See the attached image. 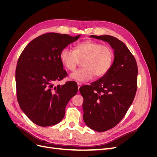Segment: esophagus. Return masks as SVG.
Listing matches in <instances>:
<instances>
[{
	"label": "esophagus",
	"mask_w": 157,
	"mask_h": 157,
	"mask_svg": "<svg viewBox=\"0 0 157 157\" xmlns=\"http://www.w3.org/2000/svg\"><path fill=\"white\" fill-rule=\"evenodd\" d=\"M77 86H78V90H79V88L81 87V86H82V84L80 83V82H77Z\"/></svg>",
	"instance_id": "obj_1"
}]
</instances>
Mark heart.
I'll return each mask as SVG.
<instances>
[{
  "label": "heart",
  "instance_id": "b5f03b06",
  "mask_svg": "<svg viewBox=\"0 0 157 157\" xmlns=\"http://www.w3.org/2000/svg\"><path fill=\"white\" fill-rule=\"evenodd\" d=\"M113 52L110 47L88 40L75 46V50L65 47L60 52V61L69 71H74L80 60L84 67L71 75V78L79 82H86L94 76L100 78L110 70L113 61Z\"/></svg>",
  "mask_w": 157,
  "mask_h": 157
}]
</instances>
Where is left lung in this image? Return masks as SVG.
Returning a JSON list of instances; mask_svg holds the SVG:
<instances>
[{"mask_svg":"<svg viewBox=\"0 0 157 157\" xmlns=\"http://www.w3.org/2000/svg\"><path fill=\"white\" fill-rule=\"evenodd\" d=\"M90 37L109 43L115 56L105 75L79 88L84 98L85 124L93 130L101 132L118 124L132 105L137 90L138 70L134 56L122 41L110 35Z\"/></svg>","mask_w":157,"mask_h":157,"instance_id":"1","label":"left lung"}]
</instances>
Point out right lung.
Instances as JSON below:
<instances>
[{
  "label": "right lung",
  "instance_id": "1",
  "mask_svg": "<svg viewBox=\"0 0 157 157\" xmlns=\"http://www.w3.org/2000/svg\"><path fill=\"white\" fill-rule=\"evenodd\" d=\"M80 35L49 33L33 39L23 50L17 63V99L27 117L40 126H53L65 116L69 101L78 92L77 84L67 82L54 86L67 76L60 52Z\"/></svg>",
  "mask_w": 157,
  "mask_h": 157
}]
</instances>
